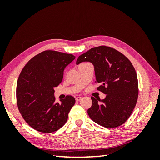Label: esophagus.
<instances>
[{
	"mask_svg": "<svg viewBox=\"0 0 160 160\" xmlns=\"http://www.w3.org/2000/svg\"><path fill=\"white\" fill-rule=\"evenodd\" d=\"M81 99V97H77V98H75L76 101H79Z\"/></svg>",
	"mask_w": 160,
	"mask_h": 160,
	"instance_id": "34e87169",
	"label": "esophagus"
}]
</instances>
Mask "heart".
Segmentation results:
<instances>
[{
  "instance_id": "obj_1",
  "label": "heart",
  "mask_w": 160,
  "mask_h": 160,
  "mask_svg": "<svg viewBox=\"0 0 160 160\" xmlns=\"http://www.w3.org/2000/svg\"><path fill=\"white\" fill-rule=\"evenodd\" d=\"M83 64H85V63H82V64H81V65H83Z\"/></svg>"
}]
</instances>
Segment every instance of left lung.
<instances>
[{"label":"left lung","instance_id":"obj_1","mask_svg":"<svg viewBox=\"0 0 160 160\" xmlns=\"http://www.w3.org/2000/svg\"><path fill=\"white\" fill-rule=\"evenodd\" d=\"M85 61L93 65L95 82L101 84L98 90L106 94L101 104L91 97L89 118L107 128L120 126L129 118L138 101V81L133 65L122 52L106 46L92 48L78 57L76 64Z\"/></svg>","mask_w":160,"mask_h":160}]
</instances>
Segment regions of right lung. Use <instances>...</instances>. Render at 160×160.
<instances>
[{
	"label": "right lung",
	"mask_w": 160,
	"mask_h": 160,
	"mask_svg": "<svg viewBox=\"0 0 160 160\" xmlns=\"http://www.w3.org/2000/svg\"><path fill=\"white\" fill-rule=\"evenodd\" d=\"M75 59L71 54L45 51L24 67L17 85V102L25 122L38 132L52 133L67 122L75 103L71 95L55 103L54 88L63 78L65 67Z\"/></svg>",
	"instance_id": "1"
}]
</instances>
